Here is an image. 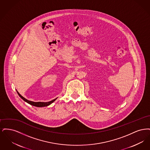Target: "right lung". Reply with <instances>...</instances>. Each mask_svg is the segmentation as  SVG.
<instances>
[{
	"mask_svg": "<svg viewBox=\"0 0 150 150\" xmlns=\"http://www.w3.org/2000/svg\"><path fill=\"white\" fill-rule=\"evenodd\" d=\"M17 92L18 93V94L19 95V96L21 98L22 100H25V102H26L27 103H28L30 105H33V106H36V107H45V106H49V105H50V104L52 103H53L55 100H56L57 98H56V99H54V100H51V101H50V102H33V101H30V100H26V98H25L23 97H22L21 95L20 94V93H18L17 91Z\"/></svg>",
	"mask_w": 150,
	"mask_h": 150,
	"instance_id": "obj_1",
	"label": "right lung"
}]
</instances>
